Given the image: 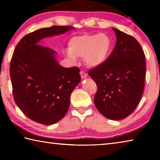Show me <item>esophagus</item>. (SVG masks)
<instances>
[{"label":"esophagus","instance_id":"1","mask_svg":"<svg viewBox=\"0 0 160 160\" xmlns=\"http://www.w3.org/2000/svg\"><path fill=\"white\" fill-rule=\"evenodd\" d=\"M80 76L82 78H85L87 76H88V75H87L86 72L82 71V70H81V71L80 72Z\"/></svg>","mask_w":160,"mask_h":160}]
</instances>
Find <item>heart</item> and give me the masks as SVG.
<instances>
[{
  "label": "heart",
  "instance_id": "obj_1",
  "mask_svg": "<svg viewBox=\"0 0 160 160\" xmlns=\"http://www.w3.org/2000/svg\"><path fill=\"white\" fill-rule=\"evenodd\" d=\"M68 47L66 54L72 61H76L78 57H83L87 65L96 67L109 57L112 42L105 34H83L72 37Z\"/></svg>",
  "mask_w": 160,
  "mask_h": 160
}]
</instances>
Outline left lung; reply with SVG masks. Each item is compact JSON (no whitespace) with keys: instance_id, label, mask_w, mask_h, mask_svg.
<instances>
[{"instance_id":"1","label":"left lung","mask_w":160,"mask_h":160,"mask_svg":"<svg viewBox=\"0 0 160 160\" xmlns=\"http://www.w3.org/2000/svg\"><path fill=\"white\" fill-rule=\"evenodd\" d=\"M114 48L107 60L89 70L97 86L94 102L99 112L112 120H120L134 112L145 86V56L133 37L113 28Z\"/></svg>"}]
</instances>
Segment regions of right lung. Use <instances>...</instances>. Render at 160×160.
I'll return each instance as SVG.
<instances>
[{
    "instance_id": "obj_1",
    "label": "right lung",
    "mask_w": 160,
    "mask_h": 160,
    "mask_svg": "<svg viewBox=\"0 0 160 160\" xmlns=\"http://www.w3.org/2000/svg\"><path fill=\"white\" fill-rule=\"evenodd\" d=\"M71 29L55 25L29 33L16 46L10 61L15 102L27 117L44 125L56 123L64 117L70 94L81 78L79 68L59 66L55 51L37 43Z\"/></svg>"
}]
</instances>
